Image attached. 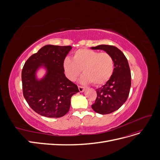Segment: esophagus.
Returning a JSON list of instances; mask_svg holds the SVG:
<instances>
[{
    "instance_id": "esophagus-1",
    "label": "esophagus",
    "mask_w": 160,
    "mask_h": 160,
    "mask_svg": "<svg viewBox=\"0 0 160 160\" xmlns=\"http://www.w3.org/2000/svg\"><path fill=\"white\" fill-rule=\"evenodd\" d=\"M78 88H79V90L80 92H83L85 90V88L82 86H78Z\"/></svg>"
}]
</instances>
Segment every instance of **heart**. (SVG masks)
<instances>
[{
    "label": "heart",
    "instance_id": "1",
    "mask_svg": "<svg viewBox=\"0 0 160 160\" xmlns=\"http://www.w3.org/2000/svg\"><path fill=\"white\" fill-rule=\"evenodd\" d=\"M63 67L70 80H75L82 69L84 73L81 79L82 83L92 82L95 85L99 86L105 84L112 76L114 62L108 52L82 49L74 52L72 59L65 58Z\"/></svg>",
    "mask_w": 160,
    "mask_h": 160
}]
</instances>
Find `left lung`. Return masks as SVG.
Segmentation results:
<instances>
[{"label":"left lung","instance_id":"obj_1","mask_svg":"<svg viewBox=\"0 0 160 160\" xmlns=\"http://www.w3.org/2000/svg\"><path fill=\"white\" fill-rule=\"evenodd\" d=\"M92 49L103 50L112 57L114 70L112 76L101 88L97 89V98L91 108L96 113L109 114L118 110L125 101L131 88V71L127 58L118 48L101 45Z\"/></svg>","mask_w":160,"mask_h":160}]
</instances>
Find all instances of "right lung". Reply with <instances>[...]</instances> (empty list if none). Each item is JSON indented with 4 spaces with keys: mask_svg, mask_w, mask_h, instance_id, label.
I'll return each instance as SVG.
<instances>
[{
    "mask_svg": "<svg viewBox=\"0 0 160 160\" xmlns=\"http://www.w3.org/2000/svg\"><path fill=\"white\" fill-rule=\"evenodd\" d=\"M71 46L47 45L31 55L22 70L24 98L36 113L47 118H61L70 109L71 98L79 92L77 85L67 78L63 61ZM41 66L47 69L42 79L36 78Z\"/></svg>",
    "mask_w": 160,
    "mask_h": 160,
    "instance_id": "1",
    "label": "right lung"
}]
</instances>
